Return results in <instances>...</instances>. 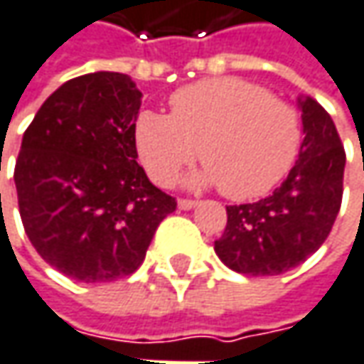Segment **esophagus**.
<instances>
[{
  "label": "esophagus",
  "instance_id": "esophagus-1",
  "mask_svg": "<svg viewBox=\"0 0 364 364\" xmlns=\"http://www.w3.org/2000/svg\"><path fill=\"white\" fill-rule=\"evenodd\" d=\"M196 205H198V203L193 200V198H180V200H178V207H180V209H184V211L193 209V207H196Z\"/></svg>",
  "mask_w": 364,
  "mask_h": 364
}]
</instances>
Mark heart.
<instances>
[{
	"mask_svg": "<svg viewBox=\"0 0 364 364\" xmlns=\"http://www.w3.org/2000/svg\"><path fill=\"white\" fill-rule=\"evenodd\" d=\"M169 109V116L144 112L136 122L141 159L161 186L173 184L198 153L203 184L247 200L275 188L299 157L296 109L242 78L188 85L171 95Z\"/></svg>",
	"mask_w": 364,
	"mask_h": 364,
	"instance_id": "obj_1",
	"label": "heart"
}]
</instances>
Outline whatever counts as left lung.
Returning a JSON list of instances; mask_svg holds the SVG:
<instances>
[{
    "label": "left lung",
    "mask_w": 364,
    "mask_h": 364,
    "mask_svg": "<svg viewBox=\"0 0 364 364\" xmlns=\"http://www.w3.org/2000/svg\"><path fill=\"white\" fill-rule=\"evenodd\" d=\"M304 141L299 161L273 195L228 205V223L215 252L238 273L277 275L304 263L323 245L344 193L346 153L333 119L306 97L300 99Z\"/></svg>",
    "instance_id": "obj_1"
}]
</instances>
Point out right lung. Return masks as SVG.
<instances>
[{
	"label": "right lung",
	"instance_id": "1",
	"mask_svg": "<svg viewBox=\"0 0 364 364\" xmlns=\"http://www.w3.org/2000/svg\"><path fill=\"white\" fill-rule=\"evenodd\" d=\"M141 91L95 72L53 92L22 136L14 168L24 232L43 261L78 282H112L144 261L176 198L136 164Z\"/></svg>",
	"mask_w": 364,
	"mask_h": 364
}]
</instances>
